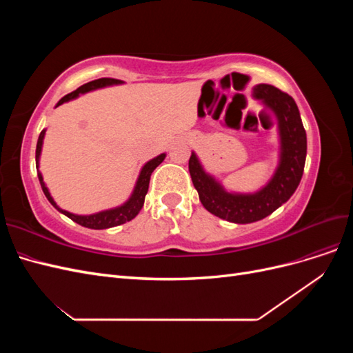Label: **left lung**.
<instances>
[{"label": "left lung", "instance_id": "1", "mask_svg": "<svg viewBox=\"0 0 353 353\" xmlns=\"http://www.w3.org/2000/svg\"><path fill=\"white\" fill-rule=\"evenodd\" d=\"M252 97L270 110L279 132V163L268 183L252 193H237L222 185L191 152L188 169L201 205L221 219L234 223H252L266 218L293 196L301 183L306 160V132L296 101L268 83L252 88Z\"/></svg>", "mask_w": 353, "mask_h": 353}]
</instances>
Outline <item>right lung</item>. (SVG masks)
Here are the masks:
<instances>
[{"instance_id": "1", "label": "right lung", "mask_w": 353, "mask_h": 353, "mask_svg": "<svg viewBox=\"0 0 353 353\" xmlns=\"http://www.w3.org/2000/svg\"><path fill=\"white\" fill-rule=\"evenodd\" d=\"M122 83H125V82L121 79H113V78H101V79L91 81L88 83H83L82 87H79L77 91H73V92L65 95L63 99H60L56 104V108H59V105H61L63 103H68V101L78 99L79 95H83V94L95 91V90L114 87V85H122ZM46 131L47 130H42L38 137L37 153H35L37 170H38V178H39V184H41L42 191H44V194L51 205L54 206L60 213H63V215H66L72 221L79 223V225H82L85 228H91V230H105V228L122 225V223L134 219L138 213H140V210L144 206V199H145V194L148 191V184H150V176L153 174V170L163 162L166 157V153L159 154L143 165L140 174H138L137 183L134 185V190H132L130 199H128L125 203H122V205L112 208V209H105L101 212H95V213H91V215H77V213L68 212L57 205L54 199H52L47 184L44 183V176H42L41 170H39V159H41V152H42V144H44Z\"/></svg>"}]
</instances>
